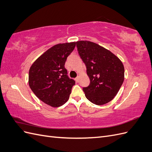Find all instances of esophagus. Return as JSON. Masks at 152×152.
<instances>
[{
  "label": "esophagus",
  "instance_id": "34e87169",
  "mask_svg": "<svg viewBox=\"0 0 152 152\" xmlns=\"http://www.w3.org/2000/svg\"><path fill=\"white\" fill-rule=\"evenodd\" d=\"M79 77H77L75 78V80L76 82H79Z\"/></svg>",
  "mask_w": 152,
  "mask_h": 152
}]
</instances>
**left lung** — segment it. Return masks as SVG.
<instances>
[{
  "label": "left lung",
  "mask_w": 152,
  "mask_h": 152,
  "mask_svg": "<svg viewBox=\"0 0 152 152\" xmlns=\"http://www.w3.org/2000/svg\"><path fill=\"white\" fill-rule=\"evenodd\" d=\"M79 54L85 63L90 84L83 87L86 98L103 105L112 101L124 80V67L118 57L109 50L87 40L76 42Z\"/></svg>",
  "instance_id": "left-lung-1"
}]
</instances>
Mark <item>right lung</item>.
Segmentation results:
<instances>
[{"mask_svg": "<svg viewBox=\"0 0 152 152\" xmlns=\"http://www.w3.org/2000/svg\"><path fill=\"white\" fill-rule=\"evenodd\" d=\"M76 42L58 44L46 50L32 64L28 84L39 99L53 107H59L69 99L75 82L67 75L65 64Z\"/></svg>", "mask_w": 152, "mask_h": 152, "instance_id": "1", "label": "right lung"}]
</instances>
